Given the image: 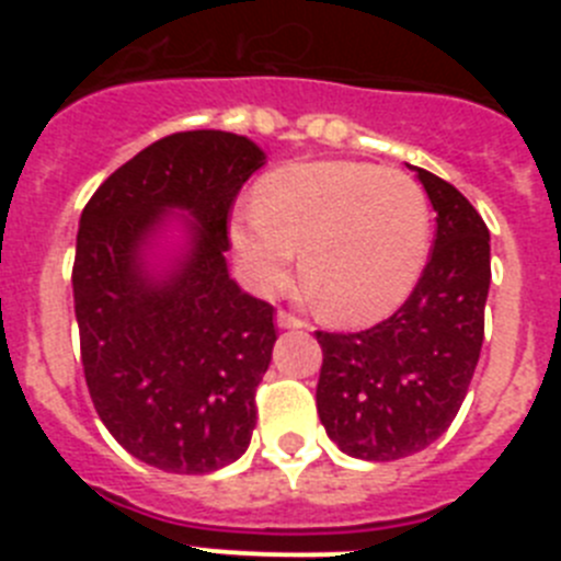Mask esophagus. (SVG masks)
Listing matches in <instances>:
<instances>
[{
    "label": "esophagus",
    "instance_id": "obj_1",
    "mask_svg": "<svg viewBox=\"0 0 561 561\" xmlns=\"http://www.w3.org/2000/svg\"><path fill=\"white\" fill-rule=\"evenodd\" d=\"M277 329H286V331H295V329H306V323L300 317L289 314V311H277Z\"/></svg>",
    "mask_w": 561,
    "mask_h": 561
}]
</instances>
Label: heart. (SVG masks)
<instances>
[{
	"label": "heart",
	"instance_id": "1",
	"mask_svg": "<svg viewBox=\"0 0 561 561\" xmlns=\"http://www.w3.org/2000/svg\"><path fill=\"white\" fill-rule=\"evenodd\" d=\"M427 193L401 171L354 160L291 162L266 173L255 202L230 213L238 270L261 295L300 275L325 317L374 323L399 309L427 266Z\"/></svg>",
	"mask_w": 561,
	"mask_h": 561
}]
</instances>
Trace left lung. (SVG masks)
Here are the masks:
<instances>
[{
  "instance_id": "1",
  "label": "left lung",
  "mask_w": 561,
  "mask_h": 561,
  "mask_svg": "<svg viewBox=\"0 0 561 561\" xmlns=\"http://www.w3.org/2000/svg\"><path fill=\"white\" fill-rule=\"evenodd\" d=\"M415 176L438 230L413 295L359 334L317 331V413L336 447L359 460L408 458L447 433L483 345L489 230L458 187L424 168Z\"/></svg>"
}]
</instances>
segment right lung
<instances>
[{
    "mask_svg": "<svg viewBox=\"0 0 561 561\" xmlns=\"http://www.w3.org/2000/svg\"><path fill=\"white\" fill-rule=\"evenodd\" d=\"M266 162L230 131L151 142L81 213L72 266L87 388L126 453L207 474L247 453L272 306L227 272V213Z\"/></svg>",
    "mask_w": 561,
    "mask_h": 561,
    "instance_id": "1",
    "label": "right lung"
}]
</instances>
